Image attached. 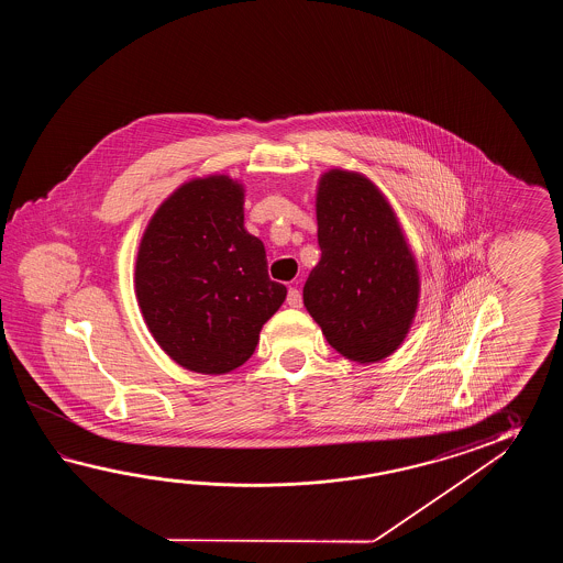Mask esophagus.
<instances>
[{
	"instance_id": "obj_1",
	"label": "esophagus",
	"mask_w": 563,
	"mask_h": 563,
	"mask_svg": "<svg viewBox=\"0 0 563 563\" xmlns=\"http://www.w3.org/2000/svg\"><path fill=\"white\" fill-rule=\"evenodd\" d=\"M287 306L289 308H301V294L296 287H289V291H287Z\"/></svg>"
}]
</instances>
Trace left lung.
<instances>
[{
  "label": "left lung",
  "instance_id": "left-lung-1",
  "mask_svg": "<svg viewBox=\"0 0 563 563\" xmlns=\"http://www.w3.org/2000/svg\"><path fill=\"white\" fill-rule=\"evenodd\" d=\"M322 257L303 286V306L328 344L371 364L407 338L419 306L417 260L380 189L354 170L323 173L316 192Z\"/></svg>",
  "mask_w": 563,
  "mask_h": 563
}]
</instances>
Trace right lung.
Masks as SVG:
<instances>
[{"instance_id": "add662e5", "label": "right lung", "mask_w": 563, "mask_h": 563, "mask_svg": "<svg viewBox=\"0 0 563 563\" xmlns=\"http://www.w3.org/2000/svg\"><path fill=\"white\" fill-rule=\"evenodd\" d=\"M243 185L209 175L180 185L144 229L136 299L156 344L187 371L228 374L252 358L286 299L262 241L243 228Z\"/></svg>"}]
</instances>
